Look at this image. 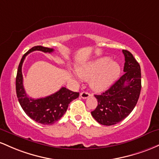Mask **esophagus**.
<instances>
[{
  "label": "esophagus",
  "mask_w": 159,
  "mask_h": 159,
  "mask_svg": "<svg viewBox=\"0 0 159 159\" xmlns=\"http://www.w3.org/2000/svg\"><path fill=\"white\" fill-rule=\"evenodd\" d=\"M80 97L83 99H86V98H88L90 97V94H89V92H83L80 93Z\"/></svg>",
  "instance_id": "34e87169"
}]
</instances>
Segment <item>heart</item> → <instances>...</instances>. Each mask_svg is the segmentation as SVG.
Here are the masks:
<instances>
[{
  "mask_svg": "<svg viewBox=\"0 0 159 159\" xmlns=\"http://www.w3.org/2000/svg\"><path fill=\"white\" fill-rule=\"evenodd\" d=\"M76 73L82 80H90L92 89L100 92L108 88L118 77L120 66L108 57H103L80 66Z\"/></svg>",
  "mask_w": 159,
  "mask_h": 159,
  "instance_id": "heart-1",
  "label": "heart"
}]
</instances>
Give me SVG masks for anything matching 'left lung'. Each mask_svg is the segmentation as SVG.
I'll return each instance as SVG.
<instances>
[{"label": "left lung", "mask_w": 159, "mask_h": 159, "mask_svg": "<svg viewBox=\"0 0 159 159\" xmlns=\"http://www.w3.org/2000/svg\"><path fill=\"white\" fill-rule=\"evenodd\" d=\"M125 56V74L97 98L98 106L92 112L93 118L103 125L117 124L131 113L136 106L141 90V71L138 62L129 51Z\"/></svg>", "instance_id": "1"}]
</instances>
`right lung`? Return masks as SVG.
Here are the masks:
<instances>
[{
    "label": "right lung",
    "instance_id": "1",
    "mask_svg": "<svg viewBox=\"0 0 159 159\" xmlns=\"http://www.w3.org/2000/svg\"><path fill=\"white\" fill-rule=\"evenodd\" d=\"M37 50L50 53L54 49L41 46H34L22 56L18 67L16 79L17 98L23 110L30 118L41 124L52 125L63 116L67 111L69 103L73 100L77 98L80 93L62 87L56 93L42 98L34 99L28 97L23 86L22 67L27 55Z\"/></svg>",
    "mask_w": 159,
    "mask_h": 159
}]
</instances>
